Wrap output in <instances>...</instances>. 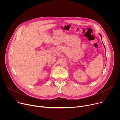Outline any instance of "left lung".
<instances>
[{"label": "left lung", "mask_w": 120, "mask_h": 120, "mask_svg": "<svg viewBox=\"0 0 120 120\" xmlns=\"http://www.w3.org/2000/svg\"><path fill=\"white\" fill-rule=\"evenodd\" d=\"M100 36H101V35H100ZM103 45H104V47H105V45H104V44H103Z\"/></svg>", "instance_id": "8db88e82"}]
</instances>
